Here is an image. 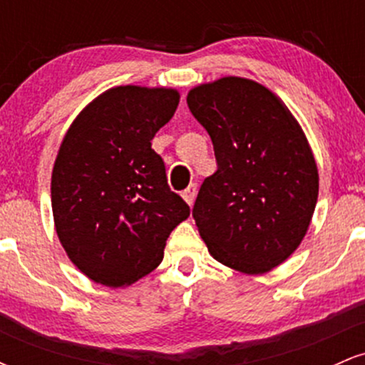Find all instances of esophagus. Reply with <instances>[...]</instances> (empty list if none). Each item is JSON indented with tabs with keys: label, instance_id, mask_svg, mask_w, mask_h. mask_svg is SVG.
Wrapping results in <instances>:
<instances>
[{
	"label": "esophagus",
	"instance_id": "1",
	"mask_svg": "<svg viewBox=\"0 0 365 365\" xmlns=\"http://www.w3.org/2000/svg\"><path fill=\"white\" fill-rule=\"evenodd\" d=\"M195 195H197V185H195V183H190V185H188L182 194V197L185 199V202L188 204V206H192V204H194Z\"/></svg>",
	"mask_w": 365,
	"mask_h": 365
}]
</instances>
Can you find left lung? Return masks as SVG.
<instances>
[{"mask_svg":"<svg viewBox=\"0 0 365 365\" xmlns=\"http://www.w3.org/2000/svg\"><path fill=\"white\" fill-rule=\"evenodd\" d=\"M217 171L194 204L197 230L217 262L264 274L287 261L311 225L319 173L302 127L274 92L244 77L188 91Z\"/></svg>","mask_w":365,"mask_h":365,"instance_id":"left-lung-1","label":"left lung"}]
</instances>
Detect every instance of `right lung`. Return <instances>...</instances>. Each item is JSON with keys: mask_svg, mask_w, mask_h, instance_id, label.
Here are the masks:
<instances>
[{"mask_svg": "<svg viewBox=\"0 0 365 365\" xmlns=\"http://www.w3.org/2000/svg\"><path fill=\"white\" fill-rule=\"evenodd\" d=\"M178 103L171 87H111L63 137L51 175L54 228L94 283L128 287L156 269L170 233L190 215L150 148Z\"/></svg>", "mask_w": 365, "mask_h": 365, "instance_id": "right-lung-1", "label": "right lung"}]
</instances>
